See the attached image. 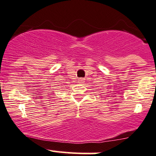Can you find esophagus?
I'll return each instance as SVG.
<instances>
[{"label":"esophagus","instance_id":"34e87169","mask_svg":"<svg viewBox=\"0 0 156 156\" xmlns=\"http://www.w3.org/2000/svg\"><path fill=\"white\" fill-rule=\"evenodd\" d=\"M79 83H85V79L84 78H80L79 79Z\"/></svg>","mask_w":156,"mask_h":156}]
</instances>
